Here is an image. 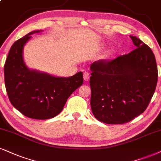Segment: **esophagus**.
<instances>
[{
  "label": "esophagus",
  "mask_w": 161,
  "mask_h": 161,
  "mask_svg": "<svg viewBox=\"0 0 161 161\" xmlns=\"http://www.w3.org/2000/svg\"><path fill=\"white\" fill-rule=\"evenodd\" d=\"M84 79L85 81L89 80V79H90V73L86 72V71H85L84 73Z\"/></svg>",
  "instance_id": "34e87169"
}]
</instances>
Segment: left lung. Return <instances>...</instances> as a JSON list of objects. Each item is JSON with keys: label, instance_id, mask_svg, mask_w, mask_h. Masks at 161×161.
<instances>
[{"label": "left lung", "instance_id": "obj_1", "mask_svg": "<svg viewBox=\"0 0 161 161\" xmlns=\"http://www.w3.org/2000/svg\"><path fill=\"white\" fill-rule=\"evenodd\" d=\"M130 37L136 48L90 66L91 109L97 119L106 124H124L142 114L156 89L158 72L152 49Z\"/></svg>", "mask_w": 161, "mask_h": 161}]
</instances>
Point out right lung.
Masks as SVG:
<instances>
[{"instance_id": "right-lung-1", "label": "right lung", "mask_w": 161, "mask_h": 161, "mask_svg": "<svg viewBox=\"0 0 161 161\" xmlns=\"http://www.w3.org/2000/svg\"><path fill=\"white\" fill-rule=\"evenodd\" d=\"M35 31L15 41L3 67L5 86L9 102L25 116L47 119L63 110L71 93L84 82L82 71L69 77H56L31 71L23 61L24 45Z\"/></svg>"}]
</instances>
